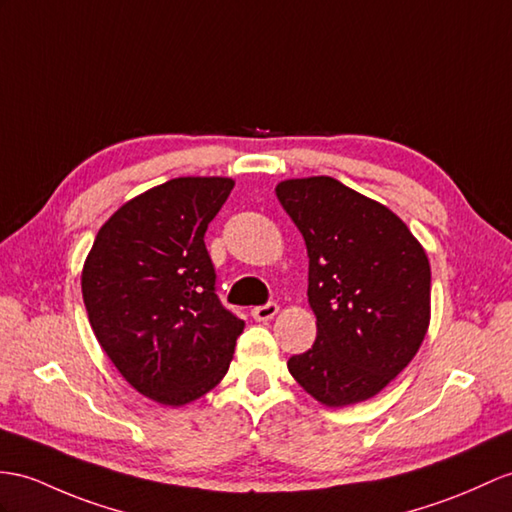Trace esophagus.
<instances>
[{
	"mask_svg": "<svg viewBox=\"0 0 512 512\" xmlns=\"http://www.w3.org/2000/svg\"><path fill=\"white\" fill-rule=\"evenodd\" d=\"M276 313H278V304L276 302H267L263 306H254L252 308V317L256 321H269Z\"/></svg>",
	"mask_w": 512,
	"mask_h": 512,
	"instance_id": "34e87169",
	"label": "esophagus"
}]
</instances>
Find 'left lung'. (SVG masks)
<instances>
[{
  "label": "left lung",
  "mask_w": 512,
  "mask_h": 512,
  "mask_svg": "<svg viewBox=\"0 0 512 512\" xmlns=\"http://www.w3.org/2000/svg\"><path fill=\"white\" fill-rule=\"evenodd\" d=\"M276 195L306 241L317 315L315 345L286 365L321 404L369 400L426 336L428 256L400 217L339 180H286Z\"/></svg>",
  "instance_id": "8db88e82"
}]
</instances>
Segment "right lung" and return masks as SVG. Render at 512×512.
<instances>
[{
  "mask_svg": "<svg viewBox=\"0 0 512 512\" xmlns=\"http://www.w3.org/2000/svg\"><path fill=\"white\" fill-rule=\"evenodd\" d=\"M230 178H176L112 215L82 271L102 350L136 391L189 404L226 376L245 321L221 304L204 243Z\"/></svg>",
  "mask_w": 512,
  "mask_h": 512,
  "instance_id": "right-lung-1",
  "label": "right lung"
}]
</instances>
